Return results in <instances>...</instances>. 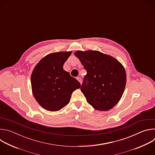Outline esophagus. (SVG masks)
I'll return each mask as SVG.
<instances>
[{"mask_svg":"<svg viewBox=\"0 0 155 155\" xmlns=\"http://www.w3.org/2000/svg\"><path fill=\"white\" fill-rule=\"evenodd\" d=\"M77 80L80 83V84H81V78H80V77H77Z\"/></svg>","mask_w":155,"mask_h":155,"instance_id":"1","label":"esophagus"}]
</instances>
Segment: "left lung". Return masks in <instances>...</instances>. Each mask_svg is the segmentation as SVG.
I'll use <instances>...</instances> for the list:
<instances>
[{"instance_id":"1","label":"left lung","mask_w":155,"mask_h":155,"mask_svg":"<svg viewBox=\"0 0 155 155\" xmlns=\"http://www.w3.org/2000/svg\"><path fill=\"white\" fill-rule=\"evenodd\" d=\"M75 55L87 72L80 89L87 103L100 111L112 108L125 88L123 66L114 58L97 51H78Z\"/></svg>"}]
</instances>
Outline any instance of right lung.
<instances>
[{
  "label": "right lung",
  "instance_id": "1",
  "mask_svg": "<svg viewBox=\"0 0 155 155\" xmlns=\"http://www.w3.org/2000/svg\"><path fill=\"white\" fill-rule=\"evenodd\" d=\"M71 54L57 52L42 58L31 75L34 96L38 103L49 111H58L67 105L72 93L80 83L63 69V65Z\"/></svg>",
  "mask_w": 155,
  "mask_h": 155
}]
</instances>
